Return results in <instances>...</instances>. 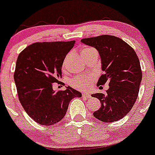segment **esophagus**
<instances>
[{
  "label": "esophagus",
  "instance_id": "1",
  "mask_svg": "<svg viewBox=\"0 0 155 155\" xmlns=\"http://www.w3.org/2000/svg\"><path fill=\"white\" fill-rule=\"evenodd\" d=\"M82 96L85 98H87V99H89L91 98V95H89V93H86V92H84V93H82Z\"/></svg>",
  "mask_w": 155,
  "mask_h": 155
}]
</instances>
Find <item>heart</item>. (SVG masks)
Masks as SVG:
<instances>
[{"label":"heart","instance_id":"1","mask_svg":"<svg viewBox=\"0 0 155 155\" xmlns=\"http://www.w3.org/2000/svg\"><path fill=\"white\" fill-rule=\"evenodd\" d=\"M93 49L92 48H86L82 50V53H85L87 52L91 51ZM65 67V62L63 63V68ZM72 86L78 89H88L91 87L92 85V78L89 76H76L73 78L70 82Z\"/></svg>","mask_w":155,"mask_h":155}]
</instances>
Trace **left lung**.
<instances>
[{
    "label": "left lung",
    "instance_id": "obj_1",
    "mask_svg": "<svg viewBox=\"0 0 155 155\" xmlns=\"http://www.w3.org/2000/svg\"><path fill=\"white\" fill-rule=\"evenodd\" d=\"M81 42L99 52L102 69L105 72L97 82H108L106 93L92 94L101 102L94 112L95 118L104 122H113L125 117L136 102L142 79L138 57L132 47L115 36L101 35L85 38Z\"/></svg>",
    "mask_w": 155,
    "mask_h": 155
}]
</instances>
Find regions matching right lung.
I'll list each match as a JSON object with an SVG mask.
<instances>
[{
	"mask_svg": "<svg viewBox=\"0 0 155 155\" xmlns=\"http://www.w3.org/2000/svg\"><path fill=\"white\" fill-rule=\"evenodd\" d=\"M75 40L35 43L17 57L14 82L19 100L27 115L42 125H52L63 118L70 101L82 94L70 86L55 91L53 82L62 76V66Z\"/></svg>",
	"mask_w": 155,
	"mask_h": 155,
	"instance_id": "1",
	"label": "right lung"
}]
</instances>
